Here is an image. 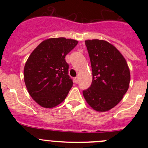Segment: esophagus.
<instances>
[{"instance_id":"1","label":"esophagus","mask_w":148,"mask_h":148,"mask_svg":"<svg viewBox=\"0 0 148 148\" xmlns=\"http://www.w3.org/2000/svg\"><path fill=\"white\" fill-rule=\"evenodd\" d=\"M74 82H75L76 84H77L79 82V77H77L74 78Z\"/></svg>"}]
</instances>
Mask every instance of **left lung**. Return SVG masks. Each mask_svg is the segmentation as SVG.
<instances>
[{"mask_svg":"<svg viewBox=\"0 0 148 148\" xmlns=\"http://www.w3.org/2000/svg\"><path fill=\"white\" fill-rule=\"evenodd\" d=\"M92 70V84L83 90L86 102L98 112L111 110L129 88L130 73L120 52L103 40L85 41Z\"/></svg>","mask_w":148,"mask_h":148,"instance_id":"obj_1","label":"left lung"}]
</instances>
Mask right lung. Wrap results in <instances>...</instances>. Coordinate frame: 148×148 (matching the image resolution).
<instances>
[{
  "mask_svg": "<svg viewBox=\"0 0 148 148\" xmlns=\"http://www.w3.org/2000/svg\"><path fill=\"white\" fill-rule=\"evenodd\" d=\"M78 41L52 38L41 42L31 53L23 75L28 92L39 105L54 107L66 97L73 85L65 56Z\"/></svg>",
  "mask_w": 148,
  "mask_h": 148,
  "instance_id": "obj_1",
  "label": "right lung"
}]
</instances>
